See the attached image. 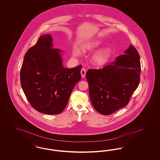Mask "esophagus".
I'll return each mask as SVG.
<instances>
[{
    "instance_id": "1",
    "label": "esophagus",
    "mask_w": 160,
    "mask_h": 160,
    "mask_svg": "<svg viewBox=\"0 0 160 160\" xmlns=\"http://www.w3.org/2000/svg\"><path fill=\"white\" fill-rule=\"evenodd\" d=\"M86 73V70L84 68H82L81 70V74H82V78H85Z\"/></svg>"
}]
</instances>
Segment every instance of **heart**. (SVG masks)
Listing matches in <instances>:
<instances>
[{"mask_svg": "<svg viewBox=\"0 0 160 160\" xmlns=\"http://www.w3.org/2000/svg\"><path fill=\"white\" fill-rule=\"evenodd\" d=\"M100 45V42L98 40H92L87 42L83 46V50L84 51H92L97 48ZM80 53L79 49L74 48V54L75 56H78ZM110 52L108 49H103L98 51L93 56L92 60L94 63L97 65H102L106 63L110 58Z\"/></svg>", "mask_w": 160, "mask_h": 160, "instance_id": "obj_1", "label": "heart"}]
</instances>
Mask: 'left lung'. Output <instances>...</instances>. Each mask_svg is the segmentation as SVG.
<instances>
[{
	"instance_id": "left-lung-1",
	"label": "left lung",
	"mask_w": 160,
	"mask_h": 160,
	"mask_svg": "<svg viewBox=\"0 0 160 160\" xmlns=\"http://www.w3.org/2000/svg\"><path fill=\"white\" fill-rule=\"evenodd\" d=\"M126 54L102 69H90L86 77L92 106L102 115H109L127 106L140 80V55L130 45Z\"/></svg>"
}]
</instances>
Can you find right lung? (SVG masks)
<instances>
[{
	"label": "right lung",
	"mask_w": 160,
	"mask_h": 160,
	"mask_svg": "<svg viewBox=\"0 0 160 160\" xmlns=\"http://www.w3.org/2000/svg\"><path fill=\"white\" fill-rule=\"evenodd\" d=\"M52 47L50 34L40 36L25 54L20 77L24 94L33 108L46 114H58L82 78V66L63 68L60 50Z\"/></svg>",
	"instance_id": "obj_1"
}]
</instances>
